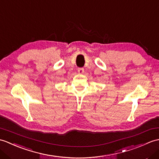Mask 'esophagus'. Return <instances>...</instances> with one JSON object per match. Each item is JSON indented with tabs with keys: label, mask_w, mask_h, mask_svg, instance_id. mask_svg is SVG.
Masks as SVG:
<instances>
[{
	"label": "esophagus",
	"mask_w": 159,
	"mask_h": 159,
	"mask_svg": "<svg viewBox=\"0 0 159 159\" xmlns=\"http://www.w3.org/2000/svg\"><path fill=\"white\" fill-rule=\"evenodd\" d=\"M78 72H79V74H83V72H84V68H79L78 69Z\"/></svg>",
	"instance_id": "esophagus-1"
}]
</instances>
